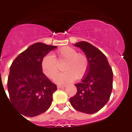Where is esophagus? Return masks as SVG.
<instances>
[{
    "instance_id": "34e87169",
    "label": "esophagus",
    "mask_w": 132,
    "mask_h": 132,
    "mask_svg": "<svg viewBox=\"0 0 132 132\" xmlns=\"http://www.w3.org/2000/svg\"><path fill=\"white\" fill-rule=\"evenodd\" d=\"M66 87V85H57V88H64V87Z\"/></svg>"
}]
</instances>
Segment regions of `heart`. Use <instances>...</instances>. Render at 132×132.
Instances as JSON below:
<instances>
[{"label": "heart", "mask_w": 132, "mask_h": 132, "mask_svg": "<svg viewBox=\"0 0 132 132\" xmlns=\"http://www.w3.org/2000/svg\"><path fill=\"white\" fill-rule=\"evenodd\" d=\"M42 69L46 76L54 79L60 73V66H63L64 72L56 77L57 83H66L74 80L80 79L87 74L89 61L87 55L78 53L71 47H63L51 55H46L41 62Z\"/></svg>", "instance_id": "heart-1"}]
</instances>
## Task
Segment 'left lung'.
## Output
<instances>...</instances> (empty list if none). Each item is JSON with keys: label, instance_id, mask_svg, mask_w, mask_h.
Returning <instances> with one entry per match:
<instances>
[{"label": "left lung", "instance_id": "1", "mask_svg": "<svg viewBox=\"0 0 132 132\" xmlns=\"http://www.w3.org/2000/svg\"><path fill=\"white\" fill-rule=\"evenodd\" d=\"M85 53L89 66L81 82L76 84L77 93L70 98L76 110L87 114L97 112L105 105L113 88V71L105 54L87 42L75 44Z\"/></svg>", "mask_w": 132, "mask_h": 132}]
</instances>
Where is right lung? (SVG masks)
<instances>
[{"mask_svg":"<svg viewBox=\"0 0 132 132\" xmlns=\"http://www.w3.org/2000/svg\"><path fill=\"white\" fill-rule=\"evenodd\" d=\"M56 47L35 43L21 53L10 67L9 100L23 116H37L50 107L57 86L42 72L41 62L46 54Z\"/></svg>","mask_w":132,"mask_h":132,"instance_id":"obj_1","label":"right lung"}]
</instances>
